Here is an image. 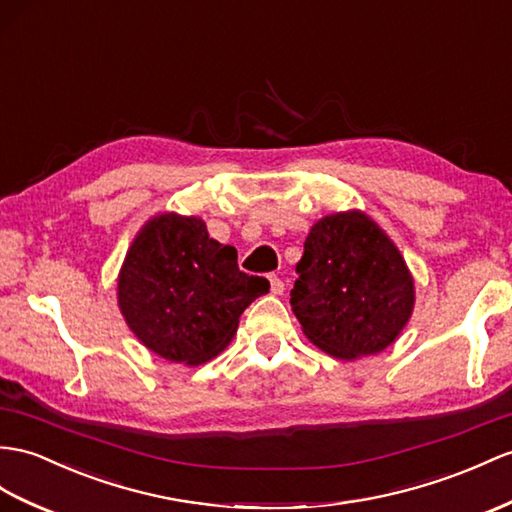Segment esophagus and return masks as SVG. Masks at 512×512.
Wrapping results in <instances>:
<instances>
[{
    "label": "esophagus",
    "mask_w": 512,
    "mask_h": 512,
    "mask_svg": "<svg viewBox=\"0 0 512 512\" xmlns=\"http://www.w3.org/2000/svg\"><path fill=\"white\" fill-rule=\"evenodd\" d=\"M269 284H271V293L273 295H282L284 293V282L273 273V276H269Z\"/></svg>",
    "instance_id": "1"
}]
</instances>
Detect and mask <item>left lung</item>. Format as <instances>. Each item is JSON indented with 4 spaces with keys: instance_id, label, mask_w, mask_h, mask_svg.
<instances>
[{
    "instance_id": "obj_1",
    "label": "left lung",
    "mask_w": 512,
    "mask_h": 512,
    "mask_svg": "<svg viewBox=\"0 0 512 512\" xmlns=\"http://www.w3.org/2000/svg\"><path fill=\"white\" fill-rule=\"evenodd\" d=\"M291 306L310 343L354 360L386 350L413 315L415 282L400 249L360 210L310 228Z\"/></svg>"
}]
</instances>
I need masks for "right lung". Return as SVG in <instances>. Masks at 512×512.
<instances>
[{
    "label": "right lung",
    "instance_id": "add662e5",
    "mask_svg": "<svg viewBox=\"0 0 512 512\" xmlns=\"http://www.w3.org/2000/svg\"><path fill=\"white\" fill-rule=\"evenodd\" d=\"M269 282L236 265V249L210 239L199 217L162 213L132 241L117 280L128 328L171 363L202 365L228 347L239 317Z\"/></svg>",
    "mask_w": 512,
    "mask_h": 512
}]
</instances>
